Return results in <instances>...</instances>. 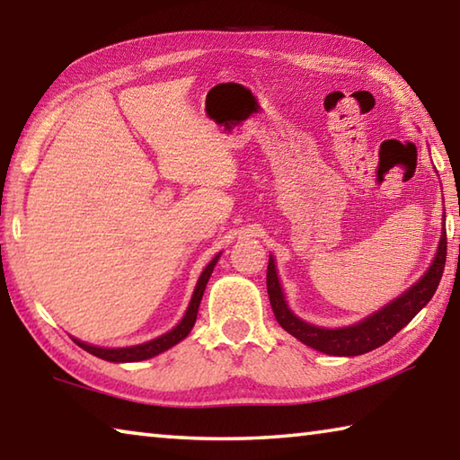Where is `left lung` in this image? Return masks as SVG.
I'll return each instance as SVG.
<instances>
[{
  "instance_id": "8db88e82",
  "label": "left lung",
  "mask_w": 460,
  "mask_h": 460,
  "mask_svg": "<svg viewBox=\"0 0 460 460\" xmlns=\"http://www.w3.org/2000/svg\"><path fill=\"white\" fill-rule=\"evenodd\" d=\"M445 263L447 229H442L438 252L434 255V261L430 263L427 273L411 289H406L402 296H398L394 302L384 305L382 310L374 312L366 320L348 325V328L328 330L299 320L286 304V296H283L278 270H275V261L271 255L270 265H267V294H270V304L275 314V320L279 322L283 330L302 341V344L330 356H360L386 344L390 338H394L430 302L440 283L442 271H445Z\"/></svg>"
}]
</instances>
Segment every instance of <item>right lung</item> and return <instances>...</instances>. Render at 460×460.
Returning a JSON list of instances; mask_svg holds the SVG:
<instances>
[{"label": "right lung", "mask_w": 460, "mask_h": 460, "mask_svg": "<svg viewBox=\"0 0 460 460\" xmlns=\"http://www.w3.org/2000/svg\"><path fill=\"white\" fill-rule=\"evenodd\" d=\"M219 257H221V253L215 255L211 259V263H208L203 270L201 278H199V281H197V288L193 291V297H190V304L187 307L185 315H182V320L174 325L171 332H166V333H163V336L146 341V344L128 346V348H98V346L86 344V341H80L76 338H72V340L76 341L82 349H86L88 354L102 358V360H106V362H140V360H148V358L163 354L164 349H169L174 344H179L181 340H185L190 333V330H193L195 320H197V312H199V304H201V299H203V291L207 288V281H208V278H211L217 261H219Z\"/></svg>", "instance_id": "1"}]
</instances>
